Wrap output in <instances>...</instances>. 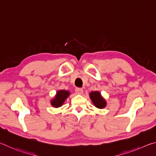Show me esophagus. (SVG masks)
I'll return each mask as SVG.
<instances>
[{"mask_svg": "<svg viewBox=\"0 0 156 156\" xmlns=\"http://www.w3.org/2000/svg\"><path fill=\"white\" fill-rule=\"evenodd\" d=\"M76 93L78 94H83V89L82 88H76Z\"/></svg>", "mask_w": 156, "mask_h": 156, "instance_id": "obj_1", "label": "esophagus"}]
</instances>
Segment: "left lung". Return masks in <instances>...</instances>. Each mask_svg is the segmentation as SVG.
Masks as SVG:
<instances>
[{"label":"left lung","instance_id":"1","mask_svg":"<svg viewBox=\"0 0 156 156\" xmlns=\"http://www.w3.org/2000/svg\"><path fill=\"white\" fill-rule=\"evenodd\" d=\"M91 99L94 104L95 106L99 109H102L106 106V102L102 98V97L100 95L98 91H92L89 94Z\"/></svg>","mask_w":156,"mask_h":156}]
</instances>
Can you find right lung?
<instances>
[{
	"mask_svg": "<svg viewBox=\"0 0 156 156\" xmlns=\"http://www.w3.org/2000/svg\"><path fill=\"white\" fill-rule=\"evenodd\" d=\"M69 92L66 90H60L57 92L56 97L51 100V105L54 107H59L64 103L65 99L69 96Z\"/></svg>",
	"mask_w": 156,
	"mask_h": 156,
	"instance_id": "right-lung-1",
	"label": "right lung"
}]
</instances>
